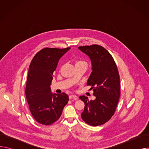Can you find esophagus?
<instances>
[{"mask_svg":"<svg viewBox=\"0 0 149 149\" xmlns=\"http://www.w3.org/2000/svg\"><path fill=\"white\" fill-rule=\"evenodd\" d=\"M69 98L70 99H74L75 100H77L78 99L77 96L75 95H69Z\"/></svg>","mask_w":149,"mask_h":149,"instance_id":"esophagus-1","label":"esophagus"}]
</instances>
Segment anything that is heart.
Returning <instances> with one entry per match:
<instances>
[{"label":"heart","mask_w":149,"mask_h":149,"mask_svg":"<svg viewBox=\"0 0 149 149\" xmlns=\"http://www.w3.org/2000/svg\"><path fill=\"white\" fill-rule=\"evenodd\" d=\"M78 64H82V65H84L85 66L87 67V63L86 62H85L84 61H78L75 62V65H78Z\"/></svg>","instance_id":"obj_1"}]
</instances>
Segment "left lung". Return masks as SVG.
<instances>
[{"mask_svg":"<svg viewBox=\"0 0 149 149\" xmlns=\"http://www.w3.org/2000/svg\"><path fill=\"white\" fill-rule=\"evenodd\" d=\"M78 49L91 59L92 72L87 85L92 87L95 97L90 101L85 95L79 97L85 104L81 117L88 124L98 126L108 121L115 113L120 95L118 69L111 54L102 47L93 45Z\"/></svg>","mask_w":149,"mask_h":149,"instance_id":"8db88e82","label":"left lung"}]
</instances>
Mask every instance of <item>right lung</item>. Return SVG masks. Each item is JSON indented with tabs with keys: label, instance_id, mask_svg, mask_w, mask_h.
<instances>
[{
	"label": "right lung",
	"instance_id": "1",
	"mask_svg": "<svg viewBox=\"0 0 149 149\" xmlns=\"http://www.w3.org/2000/svg\"><path fill=\"white\" fill-rule=\"evenodd\" d=\"M70 49L44 48L30 63L25 94L31 113L40 124L50 125L57 121L68 102L67 94L52 93L50 86L59 60Z\"/></svg>",
	"mask_w": 149,
	"mask_h": 149
}]
</instances>
